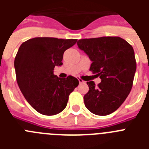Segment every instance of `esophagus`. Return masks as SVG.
<instances>
[{"label": "esophagus", "mask_w": 149, "mask_h": 149, "mask_svg": "<svg viewBox=\"0 0 149 149\" xmlns=\"http://www.w3.org/2000/svg\"><path fill=\"white\" fill-rule=\"evenodd\" d=\"M78 81H79V83H80V84H84V83H85V81H84L82 79H81V78H78Z\"/></svg>", "instance_id": "1"}]
</instances>
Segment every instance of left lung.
Segmentation results:
<instances>
[{
	"label": "left lung",
	"instance_id": "left-lung-1",
	"mask_svg": "<svg viewBox=\"0 0 149 149\" xmlns=\"http://www.w3.org/2000/svg\"><path fill=\"white\" fill-rule=\"evenodd\" d=\"M77 43L93 61L89 71L101 79L98 85L86 82L89 89L84 97L85 106L95 115H109L132 89L136 69L134 48L119 36L80 39Z\"/></svg>",
	"mask_w": 149,
	"mask_h": 149
}]
</instances>
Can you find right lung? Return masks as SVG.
Segmentation results:
<instances>
[{
    "instance_id": "1",
    "label": "right lung",
    "mask_w": 149,
    "mask_h": 149,
    "mask_svg": "<svg viewBox=\"0 0 149 149\" xmlns=\"http://www.w3.org/2000/svg\"><path fill=\"white\" fill-rule=\"evenodd\" d=\"M77 39L36 37L19 47L15 56L16 81L27 101L39 113L53 116L63 111L68 96L78 86L77 78H60L53 74L56 65L63 64L65 50Z\"/></svg>"
}]
</instances>
